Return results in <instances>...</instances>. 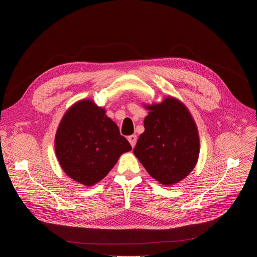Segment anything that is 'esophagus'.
I'll return each instance as SVG.
<instances>
[{"label":"esophagus","instance_id":"34e87169","mask_svg":"<svg viewBox=\"0 0 257 257\" xmlns=\"http://www.w3.org/2000/svg\"><path fill=\"white\" fill-rule=\"evenodd\" d=\"M128 140H129V142H130L132 148H134L135 144H136V141H137V136H136L135 134L130 135V136H128Z\"/></svg>","mask_w":257,"mask_h":257}]
</instances>
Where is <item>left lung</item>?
Segmentation results:
<instances>
[{
	"mask_svg": "<svg viewBox=\"0 0 257 257\" xmlns=\"http://www.w3.org/2000/svg\"><path fill=\"white\" fill-rule=\"evenodd\" d=\"M144 132L134 155L161 184L172 185L193 170L199 155L196 125L186 106L173 97L148 106Z\"/></svg>",
	"mask_w": 257,
	"mask_h": 257,
	"instance_id": "8db88e82",
	"label": "left lung"
}]
</instances>
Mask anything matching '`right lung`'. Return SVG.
Wrapping results in <instances>:
<instances>
[{"mask_svg": "<svg viewBox=\"0 0 257 257\" xmlns=\"http://www.w3.org/2000/svg\"><path fill=\"white\" fill-rule=\"evenodd\" d=\"M104 114L91 100H81L68 109L56 134V155L62 169L86 186L104 178L119 157L132 150Z\"/></svg>", "mask_w": 257, "mask_h": 257, "instance_id": "obj_1", "label": "right lung"}]
</instances>
